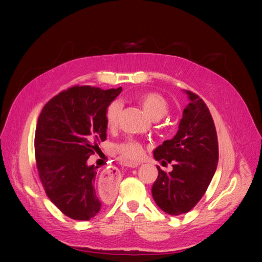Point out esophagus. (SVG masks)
Listing matches in <instances>:
<instances>
[{"instance_id": "1", "label": "esophagus", "mask_w": 262, "mask_h": 262, "mask_svg": "<svg viewBox=\"0 0 262 262\" xmlns=\"http://www.w3.org/2000/svg\"><path fill=\"white\" fill-rule=\"evenodd\" d=\"M127 166L129 167H137L140 166V163H133L128 164ZM119 181H120V172L117 167H107L101 172L99 177V184L104 190L108 192V190H112L114 186L117 185Z\"/></svg>"}]
</instances>
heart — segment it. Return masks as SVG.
Wrapping results in <instances>:
<instances>
[{
    "label": "heart",
    "mask_w": 262,
    "mask_h": 262,
    "mask_svg": "<svg viewBox=\"0 0 262 262\" xmlns=\"http://www.w3.org/2000/svg\"><path fill=\"white\" fill-rule=\"evenodd\" d=\"M135 99L152 120H159V119L165 117L168 112V104L166 99L161 94H158V92H141V94L135 96ZM122 105L118 100L112 101L107 106L105 112V120L108 128H113L118 125ZM115 150H117L119 157L121 158L122 162L133 163L143 157L145 148L139 141L127 140L119 143L115 147Z\"/></svg>",
    "instance_id": "obj_1"
}]
</instances>
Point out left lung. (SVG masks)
I'll use <instances>...</instances> for the list:
<instances>
[{"instance_id":"obj_1","label":"left lung","mask_w":262,"mask_h":262,"mask_svg":"<svg viewBox=\"0 0 262 262\" xmlns=\"http://www.w3.org/2000/svg\"><path fill=\"white\" fill-rule=\"evenodd\" d=\"M186 92L189 103L184 108L178 132L154 151L156 161L173 166L168 173L157 166L158 177L151 189L157 206L173 216L196 206L219 163V142L210 111L196 94Z\"/></svg>"}]
</instances>
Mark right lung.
Here are the masks:
<instances>
[{"label": "right lung", "instance_id": "obj_1", "mask_svg": "<svg viewBox=\"0 0 262 262\" xmlns=\"http://www.w3.org/2000/svg\"><path fill=\"white\" fill-rule=\"evenodd\" d=\"M121 90L75 85L53 97L39 115L34 136L39 178L50 200L69 219L89 221L100 210L97 167L86 161L106 140V108Z\"/></svg>", "mask_w": 262, "mask_h": 262}]
</instances>
